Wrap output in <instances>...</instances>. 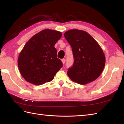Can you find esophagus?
I'll return each mask as SVG.
<instances>
[{"instance_id":"34e87169","label":"esophagus","mask_w":124,"mask_h":124,"mask_svg":"<svg viewBox=\"0 0 124 124\" xmlns=\"http://www.w3.org/2000/svg\"><path fill=\"white\" fill-rule=\"evenodd\" d=\"M61 61L62 62L63 64H64L65 62V59H63L61 60Z\"/></svg>"}]
</instances>
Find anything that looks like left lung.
Segmentation results:
<instances>
[{
  "mask_svg": "<svg viewBox=\"0 0 124 124\" xmlns=\"http://www.w3.org/2000/svg\"><path fill=\"white\" fill-rule=\"evenodd\" d=\"M64 35L72 47L74 57L72 67L67 72L69 77L81 85L96 80L106 63V57L101 46L85 31L70 30Z\"/></svg>",
  "mask_w": 124,
  "mask_h": 124,
  "instance_id": "1",
  "label": "left lung"
}]
</instances>
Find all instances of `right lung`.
Instances as JSON below:
<instances>
[{
	"label": "right lung",
	"instance_id": "1",
	"mask_svg": "<svg viewBox=\"0 0 124 124\" xmlns=\"http://www.w3.org/2000/svg\"><path fill=\"white\" fill-rule=\"evenodd\" d=\"M62 33L44 29L28 40L20 52L17 60L18 69L28 82L41 85L49 82L63 66L57 58L54 47L61 38Z\"/></svg>",
	"mask_w": 124,
	"mask_h": 124
}]
</instances>
